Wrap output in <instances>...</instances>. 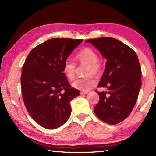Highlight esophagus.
Segmentation results:
<instances>
[{"label":"esophagus","mask_w":156,"mask_h":156,"mask_svg":"<svg viewBox=\"0 0 156 156\" xmlns=\"http://www.w3.org/2000/svg\"><path fill=\"white\" fill-rule=\"evenodd\" d=\"M88 93V91H82L80 92V94L83 95V94H87Z\"/></svg>","instance_id":"34e87169"}]
</instances>
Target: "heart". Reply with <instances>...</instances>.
<instances>
[{
  "label": "heart",
  "mask_w": 156,
  "mask_h": 156,
  "mask_svg": "<svg viewBox=\"0 0 156 156\" xmlns=\"http://www.w3.org/2000/svg\"><path fill=\"white\" fill-rule=\"evenodd\" d=\"M76 60L82 66H87L85 75L87 77L78 78L72 83V87L78 90L88 91L96 85V80L92 76H98L102 70L99 56L93 49L86 48L76 55ZM62 72L68 80H74L76 75V64L70 58H67L63 64Z\"/></svg>",
  "instance_id": "heart-1"
}]
</instances>
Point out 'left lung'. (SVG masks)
Returning a JSON list of instances; mask_svg holds the SVG:
<instances>
[{
	"instance_id": "left-lung-1",
	"label": "left lung",
	"mask_w": 156,
	"mask_h": 156,
	"mask_svg": "<svg viewBox=\"0 0 156 156\" xmlns=\"http://www.w3.org/2000/svg\"><path fill=\"white\" fill-rule=\"evenodd\" d=\"M90 43L107 59L106 67L98 87L100 97L94 108L95 115L105 122L116 125L130 115L136 103L141 87V69L133 49L112 37L90 39Z\"/></svg>"
}]
</instances>
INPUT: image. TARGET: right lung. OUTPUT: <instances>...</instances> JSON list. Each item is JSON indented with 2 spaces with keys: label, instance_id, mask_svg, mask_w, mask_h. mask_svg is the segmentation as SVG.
I'll use <instances>...</instances> for the list:
<instances>
[{
  "label": "right lung",
  "instance_id": "obj_1",
  "mask_svg": "<svg viewBox=\"0 0 156 156\" xmlns=\"http://www.w3.org/2000/svg\"><path fill=\"white\" fill-rule=\"evenodd\" d=\"M82 39L53 38L29 53L23 66L21 91L25 107L36 122L48 129L64 125L70 101L80 95L62 72L63 64Z\"/></svg>",
  "mask_w": 156,
  "mask_h": 156
}]
</instances>
